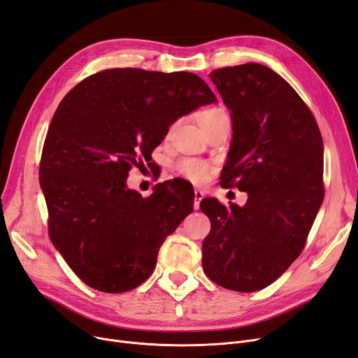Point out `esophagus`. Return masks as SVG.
I'll return each instance as SVG.
<instances>
[{
	"instance_id": "34e87169",
	"label": "esophagus",
	"mask_w": 358,
	"mask_h": 358,
	"mask_svg": "<svg viewBox=\"0 0 358 358\" xmlns=\"http://www.w3.org/2000/svg\"><path fill=\"white\" fill-rule=\"evenodd\" d=\"M204 199V193L199 189L194 190V209L199 210L200 209V201Z\"/></svg>"
}]
</instances>
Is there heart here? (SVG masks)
<instances>
[{"label": "heart", "instance_id": "obj_1", "mask_svg": "<svg viewBox=\"0 0 358 358\" xmlns=\"http://www.w3.org/2000/svg\"><path fill=\"white\" fill-rule=\"evenodd\" d=\"M199 123L204 130H208L219 124L229 123V116L224 108L219 106L208 107L199 113ZM177 171L180 176L193 182H203L209 177L210 165L201 159L182 158L177 162Z\"/></svg>", "mask_w": 358, "mask_h": 358}]
</instances>
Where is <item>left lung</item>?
<instances>
[{"label": "left lung", "instance_id": "8db88e82", "mask_svg": "<svg viewBox=\"0 0 358 358\" xmlns=\"http://www.w3.org/2000/svg\"><path fill=\"white\" fill-rule=\"evenodd\" d=\"M231 111L224 187L248 193L229 208L203 199L212 228L203 270L235 292L270 286L302 252L324 200V142L309 107L268 66L243 64L209 73Z\"/></svg>", "mask_w": 358, "mask_h": 358}]
</instances>
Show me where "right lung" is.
Wrapping results in <instances>:
<instances>
[{
    "label": "right lung",
    "mask_w": 358,
    "mask_h": 358,
    "mask_svg": "<svg viewBox=\"0 0 358 358\" xmlns=\"http://www.w3.org/2000/svg\"><path fill=\"white\" fill-rule=\"evenodd\" d=\"M216 103L192 72L113 68L73 87L55 111L41 161L49 236L84 283L104 293L142 285L187 215L194 192L180 180L143 199L127 189L178 117Z\"/></svg>",
    "instance_id": "add662e5"
}]
</instances>
